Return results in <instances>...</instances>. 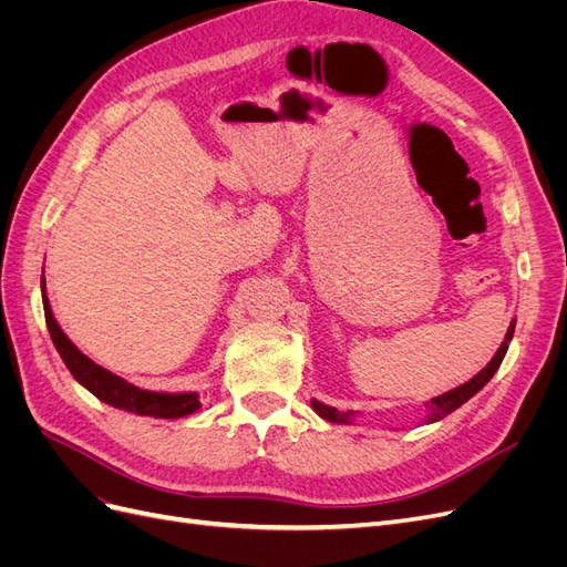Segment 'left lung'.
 I'll list each match as a JSON object with an SVG mask.
<instances>
[{
  "label": "left lung",
  "mask_w": 567,
  "mask_h": 567,
  "mask_svg": "<svg viewBox=\"0 0 567 567\" xmlns=\"http://www.w3.org/2000/svg\"><path fill=\"white\" fill-rule=\"evenodd\" d=\"M513 331H516V321H511L508 331H506V338L502 342V348L496 350V354L492 357V362L483 371H480L477 375H473L468 383H463V385H458V388H454L450 392L440 394V398L431 400V404H427V419H425V423H435V421L444 419L447 414H452V411H456L463 402H468L475 392H480L489 383V379L496 373V369H499L502 362H504L506 350H508V342L513 338ZM312 409L317 411L321 419L331 421V423H350V419L354 416V411H338L336 406H329V404H323L319 400H312Z\"/></svg>",
  "instance_id": "left-lung-1"
}]
</instances>
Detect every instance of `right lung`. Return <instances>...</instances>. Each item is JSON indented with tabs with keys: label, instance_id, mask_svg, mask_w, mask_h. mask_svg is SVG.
Wrapping results in <instances>:
<instances>
[{
	"label": "right lung",
	"instance_id": "1",
	"mask_svg": "<svg viewBox=\"0 0 567 567\" xmlns=\"http://www.w3.org/2000/svg\"><path fill=\"white\" fill-rule=\"evenodd\" d=\"M42 302H44V319H47V329L51 340L65 362L68 371L73 373V379L87 388L94 398L101 402H106L115 409L132 411L136 416H153V419H182L194 414V411L200 409V394L198 392H179V394H169V392H151V390H140L136 385L127 383L120 379V375L106 371L104 367L94 364L90 357H84L68 336L61 331V326L56 323L54 315H51V307L44 293V277H42Z\"/></svg>",
	"mask_w": 567,
	"mask_h": 567
}]
</instances>
